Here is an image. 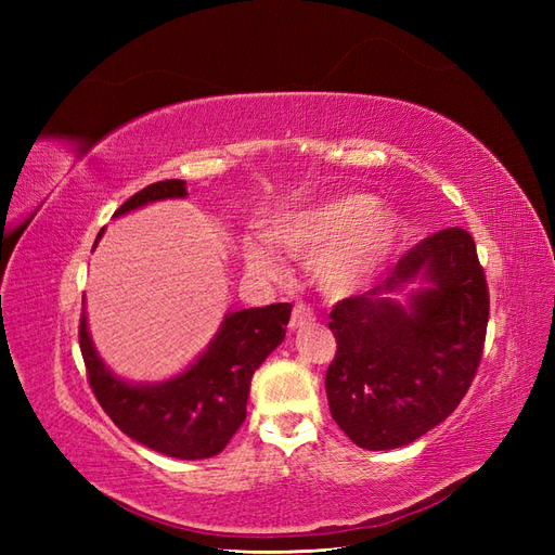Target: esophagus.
Returning <instances> with one entry per match:
<instances>
[{"mask_svg": "<svg viewBox=\"0 0 555 555\" xmlns=\"http://www.w3.org/2000/svg\"><path fill=\"white\" fill-rule=\"evenodd\" d=\"M314 322V312L310 306L306 304H296L292 310V319H289V326L292 328H304L306 324Z\"/></svg>", "mask_w": 555, "mask_h": 555, "instance_id": "1", "label": "esophagus"}]
</instances>
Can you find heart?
Wrapping results in <instances>:
<instances>
[{
	"label": "heart",
	"mask_w": 555,
	"mask_h": 555,
	"mask_svg": "<svg viewBox=\"0 0 555 555\" xmlns=\"http://www.w3.org/2000/svg\"><path fill=\"white\" fill-rule=\"evenodd\" d=\"M400 224L389 210L363 194L333 196L294 210L268 231L271 241L298 257H312V273L326 294L347 296L365 287L391 257ZM255 273H280V259L266 247L247 251Z\"/></svg>",
	"instance_id": "1"
}]
</instances>
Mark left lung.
Here are the masks:
<instances>
[{"label": "left lung", "instance_id": "left-lung-1", "mask_svg": "<svg viewBox=\"0 0 555 555\" xmlns=\"http://www.w3.org/2000/svg\"><path fill=\"white\" fill-rule=\"evenodd\" d=\"M414 279L429 287L405 309L388 294ZM489 306L477 245L461 227L416 243L377 287L340 300L326 371L335 424L354 444L382 451L444 422L477 375Z\"/></svg>", "mask_w": 555, "mask_h": 555}]
</instances>
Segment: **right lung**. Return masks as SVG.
<instances>
[{"instance_id": "right-lung-1", "label": "right lung", "mask_w": 555, "mask_h": 555, "mask_svg": "<svg viewBox=\"0 0 555 555\" xmlns=\"http://www.w3.org/2000/svg\"><path fill=\"white\" fill-rule=\"evenodd\" d=\"M188 196L184 180L153 182L115 210L125 215L162 198ZM99 231L96 241L102 238ZM96 245V243H94ZM292 304L238 310L224 317L208 349L182 375L162 384H127L96 357L80 314L78 343L99 405L131 440L182 461L220 453L245 422L249 382L266 357L284 340Z\"/></svg>"}]
</instances>
